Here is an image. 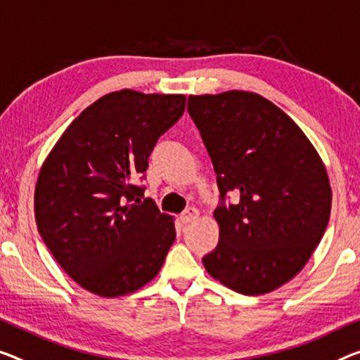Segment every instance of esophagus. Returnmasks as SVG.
<instances>
[{"label":"esophagus","mask_w":360,"mask_h":360,"mask_svg":"<svg viewBox=\"0 0 360 360\" xmlns=\"http://www.w3.org/2000/svg\"><path fill=\"white\" fill-rule=\"evenodd\" d=\"M198 215H199L198 209H195V207H188L186 211L181 212L180 219H181V222H184V224H190V222H193V220H195V219H198Z\"/></svg>","instance_id":"esophagus-1"}]
</instances>
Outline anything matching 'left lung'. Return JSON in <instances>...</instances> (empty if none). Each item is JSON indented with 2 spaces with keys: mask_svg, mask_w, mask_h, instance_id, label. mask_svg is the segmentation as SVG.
Masks as SVG:
<instances>
[{
  "mask_svg": "<svg viewBox=\"0 0 360 360\" xmlns=\"http://www.w3.org/2000/svg\"><path fill=\"white\" fill-rule=\"evenodd\" d=\"M188 112L211 156L220 202L209 275L246 296L265 295L301 272L331 211L327 169L290 115L257 93L188 96ZM233 192L235 205L224 196Z\"/></svg>",
  "mask_w": 360,
  "mask_h": 360,
  "instance_id": "left-lung-1",
  "label": "left lung"
}]
</instances>
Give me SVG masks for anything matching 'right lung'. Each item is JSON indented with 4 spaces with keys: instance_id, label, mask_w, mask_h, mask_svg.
Returning <instances> with one entry per match:
<instances>
[{
    "instance_id": "add662e5",
    "label": "right lung",
    "mask_w": 360,
    "mask_h": 360,
    "mask_svg": "<svg viewBox=\"0 0 360 360\" xmlns=\"http://www.w3.org/2000/svg\"><path fill=\"white\" fill-rule=\"evenodd\" d=\"M184 95L120 90L72 122L43 162L38 231L72 280L103 297L134 292L159 274L174 219L143 200L148 158L185 112Z\"/></svg>"
}]
</instances>
